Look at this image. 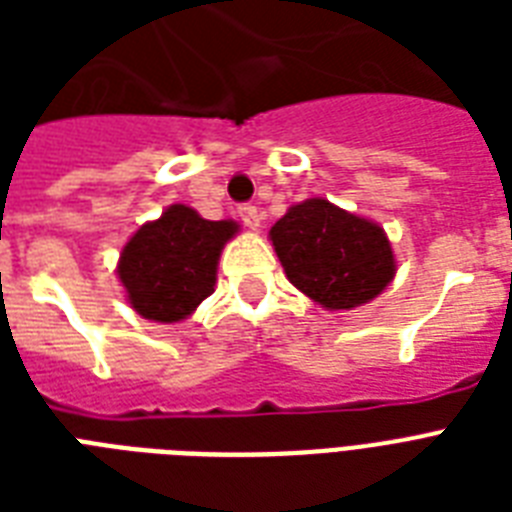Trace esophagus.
Instances as JSON below:
<instances>
[{"mask_svg": "<svg viewBox=\"0 0 512 512\" xmlns=\"http://www.w3.org/2000/svg\"><path fill=\"white\" fill-rule=\"evenodd\" d=\"M239 217H241V223L247 225V228H252V231L260 228V209H257L255 204H241Z\"/></svg>", "mask_w": 512, "mask_h": 512, "instance_id": "34e87169", "label": "esophagus"}]
</instances>
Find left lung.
<instances>
[{
  "label": "left lung",
  "instance_id": "8db88e82",
  "mask_svg": "<svg viewBox=\"0 0 512 512\" xmlns=\"http://www.w3.org/2000/svg\"><path fill=\"white\" fill-rule=\"evenodd\" d=\"M271 241L287 279L329 311L369 303L396 273L393 249L380 225L327 199L289 207L271 228Z\"/></svg>",
  "mask_w": 512,
  "mask_h": 512
}]
</instances>
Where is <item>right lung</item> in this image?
<instances>
[{
    "mask_svg": "<svg viewBox=\"0 0 512 512\" xmlns=\"http://www.w3.org/2000/svg\"><path fill=\"white\" fill-rule=\"evenodd\" d=\"M236 231L233 220H204L185 204H172L159 220L138 228L116 271L132 308L162 324L191 316L215 292L217 260Z\"/></svg>",
    "mask_w": 512,
    "mask_h": 512,
    "instance_id": "add662e5",
    "label": "right lung"
}]
</instances>
